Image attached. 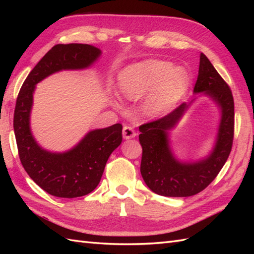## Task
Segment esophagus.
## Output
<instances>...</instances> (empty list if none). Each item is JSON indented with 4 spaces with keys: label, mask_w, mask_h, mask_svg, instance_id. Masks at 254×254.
<instances>
[{
    "label": "esophagus",
    "mask_w": 254,
    "mask_h": 254,
    "mask_svg": "<svg viewBox=\"0 0 254 254\" xmlns=\"http://www.w3.org/2000/svg\"><path fill=\"white\" fill-rule=\"evenodd\" d=\"M123 138L128 139V138H133L136 136V133L134 131V128L131 126H124L123 127Z\"/></svg>",
    "instance_id": "esophagus-1"
}]
</instances>
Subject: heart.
Instances as JSON below:
<instances>
[{"label":"heart","mask_w":254,"mask_h":254,"mask_svg":"<svg viewBox=\"0 0 254 254\" xmlns=\"http://www.w3.org/2000/svg\"><path fill=\"white\" fill-rule=\"evenodd\" d=\"M121 93L127 99L147 97L145 110L157 116L169 110L188 87L187 74L179 68L172 69L168 62L147 60L127 67L119 76Z\"/></svg>","instance_id":"obj_1"}]
</instances>
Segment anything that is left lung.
<instances>
[{"label": "left lung", "instance_id": "obj_1", "mask_svg": "<svg viewBox=\"0 0 254 254\" xmlns=\"http://www.w3.org/2000/svg\"><path fill=\"white\" fill-rule=\"evenodd\" d=\"M193 93L208 96L222 113L216 143L206 158L183 163L175 157L169 145V131L180 121L191 102H183L167 116L139 127L138 139L143 148L141 174L146 186L159 195L183 197L203 191L223 168L233 147L234 97L227 83L203 53L199 56Z\"/></svg>", "mask_w": 254, "mask_h": 254}]
</instances>
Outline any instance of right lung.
<instances>
[{
	"mask_svg": "<svg viewBox=\"0 0 254 254\" xmlns=\"http://www.w3.org/2000/svg\"><path fill=\"white\" fill-rule=\"evenodd\" d=\"M100 55L98 48L90 45L55 46L31 69L16 100L14 132L20 163L31 179L53 196L78 197L95 190L108 158L122 142V126L90 131L67 152H49L36 142L30 130L32 95L36 85L49 75L87 68Z\"/></svg>",
	"mask_w": 254,
	"mask_h": 254,
	"instance_id": "add662e5",
	"label": "right lung"
}]
</instances>
